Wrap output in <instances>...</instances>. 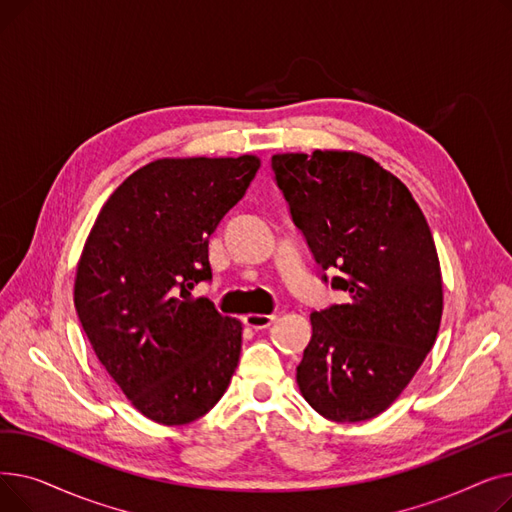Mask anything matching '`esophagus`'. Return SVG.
Listing matches in <instances>:
<instances>
[{
  "label": "esophagus",
  "instance_id": "obj_1",
  "mask_svg": "<svg viewBox=\"0 0 512 512\" xmlns=\"http://www.w3.org/2000/svg\"><path fill=\"white\" fill-rule=\"evenodd\" d=\"M242 321H245V326L253 328V330H265L270 328L274 321H276V315H265V313H247L245 317H242Z\"/></svg>",
  "mask_w": 512,
  "mask_h": 512
}]
</instances>
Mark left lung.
Returning a JSON list of instances; mask_svg holds the SVG:
<instances>
[{
  "label": "left lung",
  "mask_w": 512,
  "mask_h": 512,
  "mask_svg": "<svg viewBox=\"0 0 512 512\" xmlns=\"http://www.w3.org/2000/svg\"><path fill=\"white\" fill-rule=\"evenodd\" d=\"M272 170L313 259L346 297L311 313L297 384L326 419L367 421L436 342L444 294L432 230L409 188L367 155L278 153Z\"/></svg>",
  "instance_id": "obj_1"
}]
</instances>
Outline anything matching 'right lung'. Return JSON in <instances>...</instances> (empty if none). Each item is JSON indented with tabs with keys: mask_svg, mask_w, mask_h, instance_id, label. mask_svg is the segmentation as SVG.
Segmentation results:
<instances>
[{
	"mask_svg": "<svg viewBox=\"0 0 512 512\" xmlns=\"http://www.w3.org/2000/svg\"><path fill=\"white\" fill-rule=\"evenodd\" d=\"M259 157H164L101 207L78 259L74 307L105 371L155 423L213 409L238 365L242 326L191 290L211 280L209 236L247 193Z\"/></svg>",
	"mask_w": 512,
	"mask_h": 512,
	"instance_id": "add662e5",
	"label": "right lung"
}]
</instances>
